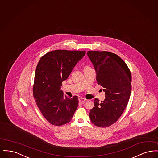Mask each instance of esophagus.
I'll use <instances>...</instances> for the list:
<instances>
[{
  "label": "esophagus",
  "mask_w": 158,
  "mask_h": 158,
  "mask_svg": "<svg viewBox=\"0 0 158 158\" xmlns=\"http://www.w3.org/2000/svg\"><path fill=\"white\" fill-rule=\"evenodd\" d=\"M85 101H86V99H85V98H82V97L79 98V101L80 102H81V103H82L83 102H85Z\"/></svg>",
  "instance_id": "34e87169"
}]
</instances>
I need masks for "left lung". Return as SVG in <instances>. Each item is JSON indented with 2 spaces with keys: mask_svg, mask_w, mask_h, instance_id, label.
<instances>
[{
  "mask_svg": "<svg viewBox=\"0 0 158 158\" xmlns=\"http://www.w3.org/2000/svg\"><path fill=\"white\" fill-rule=\"evenodd\" d=\"M96 71L97 81L105 92V98L94 106L89 114L91 122L99 127L110 126L119 119L124 111L131 92V75L126 63L108 52H87Z\"/></svg>",
  "mask_w": 158,
  "mask_h": 158,
  "instance_id": "8db88e82",
  "label": "left lung"
}]
</instances>
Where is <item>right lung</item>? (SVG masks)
<instances>
[{
	"label": "right lung",
	"mask_w": 158,
	"mask_h": 158,
	"mask_svg": "<svg viewBox=\"0 0 158 158\" xmlns=\"http://www.w3.org/2000/svg\"><path fill=\"white\" fill-rule=\"evenodd\" d=\"M85 51L56 50L46 53L39 60L33 85L37 105L45 119L60 126L72 120L78 106L77 96L69 98L60 89Z\"/></svg>",
	"instance_id": "right-lung-1"
}]
</instances>
